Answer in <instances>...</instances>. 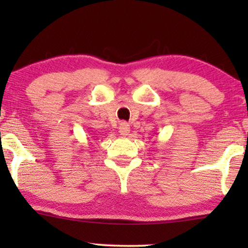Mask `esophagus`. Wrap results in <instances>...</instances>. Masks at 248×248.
I'll list each match as a JSON object with an SVG mask.
<instances>
[{
  "label": "esophagus",
  "mask_w": 248,
  "mask_h": 248,
  "mask_svg": "<svg viewBox=\"0 0 248 248\" xmlns=\"http://www.w3.org/2000/svg\"><path fill=\"white\" fill-rule=\"evenodd\" d=\"M119 132L122 136H127L130 133V126L126 122H122V124H120V127H119Z\"/></svg>",
  "instance_id": "34e87169"
}]
</instances>
